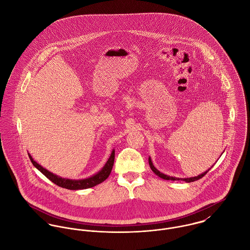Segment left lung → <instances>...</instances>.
Instances as JSON below:
<instances>
[{
	"label": "left lung",
	"mask_w": 250,
	"mask_h": 250,
	"mask_svg": "<svg viewBox=\"0 0 250 250\" xmlns=\"http://www.w3.org/2000/svg\"><path fill=\"white\" fill-rule=\"evenodd\" d=\"M148 162H149V166H150V168L152 169V171L156 174V175H158L160 178L165 179V180H171V181H179V180H181V181H185V182H187V183H190V182H193V181H196V180H198V179L202 178L204 175H206V173L210 170V168L207 170V171H205V172H203V173H201L200 175H198V176H195V177H190V178H177V177H172V176H168V175H166V174H164V173H162L161 171H159L155 167H154V165H153V163H152V161H151V158L149 157L148 158Z\"/></svg>",
	"instance_id": "1"
}]
</instances>
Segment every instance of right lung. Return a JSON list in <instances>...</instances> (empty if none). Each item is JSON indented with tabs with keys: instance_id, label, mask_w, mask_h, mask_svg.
I'll list each match as a JSON object with an SVG mask.
<instances>
[{
	"instance_id": "add662e5",
	"label": "right lung",
	"mask_w": 250,
	"mask_h": 250,
	"mask_svg": "<svg viewBox=\"0 0 250 250\" xmlns=\"http://www.w3.org/2000/svg\"><path fill=\"white\" fill-rule=\"evenodd\" d=\"M29 157H30V160L32 161L33 165L36 167V168L43 175H45L47 178L49 179L50 181H52L54 184H56L59 187L67 188V189L77 190V189H84V188H92V187H94L98 184H101L102 182H104L108 177V175L111 172L112 166H113V163H114V149H112L111 154H110L107 163L105 164V166L102 167V169L100 171H98L96 174H94V175H92L88 178L79 179V180L62 178L61 176H58V175L50 172L49 170H47L43 167H41L39 164H37L30 154H29Z\"/></svg>"
}]
</instances>
